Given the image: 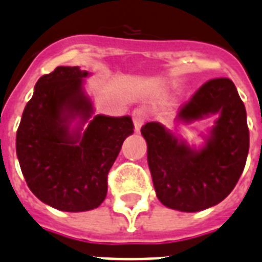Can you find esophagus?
<instances>
[{"label":"esophagus","mask_w":262,"mask_h":262,"mask_svg":"<svg viewBox=\"0 0 262 262\" xmlns=\"http://www.w3.org/2000/svg\"><path fill=\"white\" fill-rule=\"evenodd\" d=\"M132 117H133V124H135V130L140 132L141 126L144 125V121H145V113L144 110L137 107V109L133 110L132 113Z\"/></svg>","instance_id":"1"}]
</instances>
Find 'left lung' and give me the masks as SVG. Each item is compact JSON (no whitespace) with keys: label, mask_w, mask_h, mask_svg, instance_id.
Returning <instances> with one entry per match:
<instances>
[{"label":"left lung","mask_w":262,"mask_h":262,"mask_svg":"<svg viewBox=\"0 0 262 262\" xmlns=\"http://www.w3.org/2000/svg\"><path fill=\"white\" fill-rule=\"evenodd\" d=\"M210 114H220V118L199 150L191 149L159 122L141 127L155 191L167 207L193 212L218 205L233 191L245 168L246 110L230 79L215 78L202 84L180 107L178 120L190 122Z\"/></svg>","instance_id":"obj_1"}]
</instances>
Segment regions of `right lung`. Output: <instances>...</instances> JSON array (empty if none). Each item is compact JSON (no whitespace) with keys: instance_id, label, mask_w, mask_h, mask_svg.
<instances>
[{"instance_id":"1","label":"right lung","mask_w":262,"mask_h":262,"mask_svg":"<svg viewBox=\"0 0 262 262\" xmlns=\"http://www.w3.org/2000/svg\"><path fill=\"white\" fill-rule=\"evenodd\" d=\"M87 76L79 67H56L42 75L17 129L16 152L28 187L40 201L61 211L93 210L105 201L107 173L133 133L130 117L95 116L84 130L70 133L69 122L90 118L83 94Z\"/></svg>"}]
</instances>
